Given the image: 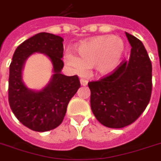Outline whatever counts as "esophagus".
I'll list each match as a JSON object with an SVG mask.
<instances>
[{"label":"esophagus","mask_w":161,"mask_h":161,"mask_svg":"<svg viewBox=\"0 0 161 161\" xmlns=\"http://www.w3.org/2000/svg\"><path fill=\"white\" fill-rule=\"evenodd\" d=\"M80 83H81V85L82 86H86L87 84H88V80H86V79H83V78H82L80 80Z\"/></svg>","instance_id":"1"}]
</instances>
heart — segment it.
Returning a JSON list of instances; mask_svg holds the SVG:
<instances>
[{
	"instance_id": "1",
	"label": "heart",
	"mask_w": 161,
	"mask_h": 161,
	"mask_svg": "<svg viewBox=\"0 0 161 161\" xmlns=\"http://www.w3.org/2000/svg\"><path fill=\"white\" fill-rule=\"evenodd\" d=\"M124 51L125 44L121 39L113 36H96L78 47V58L68 53L65 61L77 72L93 67L98 73L108 75L118 67Z\"/></svg>"
}]
</instances>
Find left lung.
<instances>
[{
  "instance_id": "8db88e82",
  "label": "left lung",
  "mask_w": 161,
  "mask_h": 161,
  "mask_svg": "<svg viewBox=\"0 0 161 161\" xmlns=\"http://www.w3.org/2000/svg\"><path fill=\"white\" fill-rule=\"evenodd\" d=\"M131 45L129 62L113 73L88 83L90 103L98 122L120 129L134 123L147 107L152 92V64L140 40L125 32Z\"/></svg>"
}]
</instances>
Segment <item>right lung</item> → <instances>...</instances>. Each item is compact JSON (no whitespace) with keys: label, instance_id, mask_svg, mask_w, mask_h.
Masks as SVG:
<instances>
[{"label":"right lung","instance_id":"obj_1","mask_svg":"<svg viewBox=\"0 0 161 161\" xmlns=\"http://www.w3.org/2000/svg\"><path fill=\"white\" fill-rule=\"evenodd\" d=\"M63 42L61 36L53 34H36L17 47L10 64L9 104L16 119L34 131L45 132L59 126L69 101L80 88L78 76L68 77L61 73L63 68ZM34 52L48 55L54 72L49 85L36 92L26 88L21 79L24 63Z\"/></svg>","mask_w":161,"mask_h":161}]
</instances>
